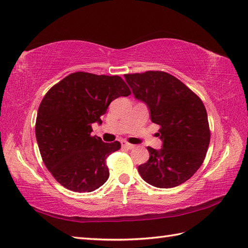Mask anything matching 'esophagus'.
Returning a JSON list of instances; mask_svg holds the SVG:
<instances>
[{
    "instance_id": "34e87169",
    "label": "esophagus",
    "mask_w": 248,
    "mask_h": 248,
    "mask_svg": "<svg viewBox=\"0 0 248 248\" xmlns=\"http://www.w3.org/2000/svg\"><path fill=\"white\" fill-rule=\"evenodd\" d=\"M121 144H122V146H123V147L128 148V150H133V148L135 147V145H134V144H130V143H128L127 141H125V140H122V141H121Z\"/></svg>"
}]
</instances>
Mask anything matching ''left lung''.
<instances>
[{
	"label": "left lung",
	"mask_w": 248,
	"mask_h": 248,
	"mask_svg": "<svg viewBox=\"0 0 248 248\" xmlns=\"http://www.w3.org/2000/svg\"><path fill=\"white\" fill-rule=\"evenodd\" d=\"M136 98L146 103L152 122L160 126L161 150L147 146L150 159L138 167L147 184L174 188L190 179L205 160L210 128L199 95L163 71L125 74Z\"/></svg>",
	"instance_id": "8db88e82"
}]
</instances>
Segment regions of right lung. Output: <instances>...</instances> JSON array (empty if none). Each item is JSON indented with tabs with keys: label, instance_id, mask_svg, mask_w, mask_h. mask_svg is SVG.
<instances>
[{
	"label": "right lung",
	"instance_id": "add662e5",
	"mask_svg": "<svg viewBox=\"0 0 248 248\" xmlns=\"http://www.w3.org/2000/svg\"><path fill=\"white\" fill-rule=\"evenodd\" d=\"M130 93L118 75L88 72L71 73L46 92L38 108L36 139L46 169L64 188L84 193L106 183V159L121 144L91 136L92 124H101L109 104Z\"/></svg>",
	"mask_w": 248,
	"mask_h": 248
}]
</instances>
